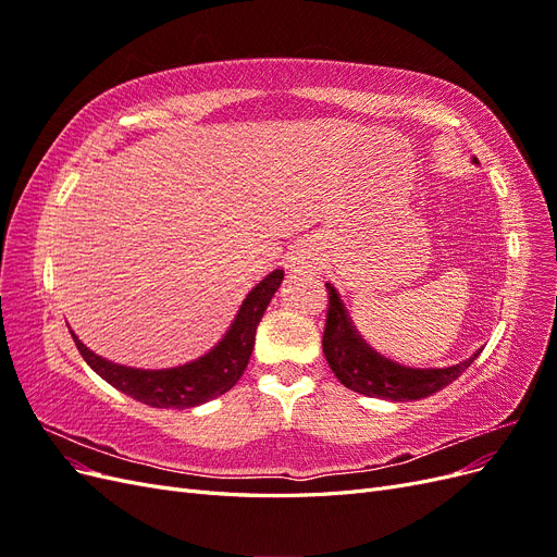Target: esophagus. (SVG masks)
Wrapping results in <instances>:
<instances>
[{"mask_svg":"<svg viewBox=\"0 0 557 557\" xmlns=\"http://www.w3.org/2000/svg\"><path fill=\"white\" fill-rule=\"evenodd\" d=\"M309 267H311V264H309L305 258H295V260H293V269H295V272H307Z\"/></svg>","mask_w":557,"mask_h":557,"instance_id":"34e87169","label":"esophagus"}]
</instances>
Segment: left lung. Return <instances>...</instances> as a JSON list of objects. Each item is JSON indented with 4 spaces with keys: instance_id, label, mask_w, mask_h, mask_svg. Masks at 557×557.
Returning <instances> with one entry per match:
<instances>
[{
    "instance_id": "obj_1",
    "label": "left lung",
    "mask_w": 557,
    "mask_h": 557,
    "mask_svg": "<svg viewBox=\"0 0 557 557\" xmlns=\"http://www.w3.org/2000/svg\"><path fill=\"white\" fill-rule=\"evenodd\" d=\"M325 285L330 293V309L323 334V352L334 376L352 393L391 401L423 399L440 393L442 387L453 383L481 356L479 348L474 356H469L467 360L442 369H413L387 360L362 339L334 285Z\"/></svg>"
}]
</instances>
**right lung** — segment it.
Here are the masks:
<instances>
[{"mask_svg": "<svg viewBox=\"0 0 557 557\" xmlns=\"http://www.w3.org/2000/svg\"><path fill=\"white\" fill-rule=\"evenodd\" d=\"M283 281V269H274L252 288L234 315L232 325L205 356L172 369H134L97 356L72 332L78 352L107 383L137 401L158 409H190L225 395L237 383L256 346L260 320Z\"/></svg>", "mask_w": 557, "mask_h": 557, "instance_id": "obj_1", "label": "right lung"}]
</instances>
